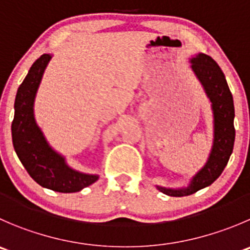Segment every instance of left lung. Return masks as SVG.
Returning <instances> with one entry per match:
<instances>
[{
    "mask_svg": "<svg viewBox=\"0 0 250 250\" xmlns=\"http://www.w3.org/2000/svg\"><path fill=\"white\" fill-rule=\"evenodd\" d=\"M192 68L204 85L205 91L212 103L215 117L214 146L207 165L195 174L188 188L178 190L159 188L161 192L171 197L194 194L216 181L229 162L236 135L233 125V98L222 69L210 56L203 53L193 58Z\"/></svg>",
    "mask_w": 250,
    "mask_h": 250,
    "instance_id": "obj_1",
    "label": "left lung"
}]
</instances>
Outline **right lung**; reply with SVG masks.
Instances as JSON below:
<instances>
[{
	"mask_svg": "<svg viewBox=\"0 0 250 250\" xmlns=\"http://www.w3.org/2000/svg\"><path fill=\"white\" fill-rule=\"evenodd\" d=\"M50 60V55L39 57L19 85L14 101L12 142L19 160L36 183L55 192H79L98 181L99 177L69 168L63 157L48 146L34 120V98Z\"/></svg>",
	"mask_w": 250,
	"mask_h": 250,
	"instance_id": "1",
	"label": "right lung"
}]
</instances>
